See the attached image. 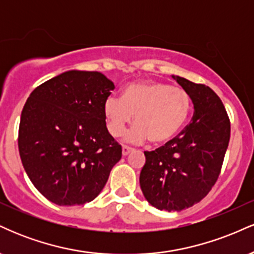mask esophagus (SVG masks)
<instances>
[{
  "mask_svg": "<svg viewBox=\"0 0 254 254\" xmlns=\"http://www.w3.org/2000/svg\"><path fill=\"white\" fill-rule=\"evenodd\" d=\"M132 151H133V148L127 147V145H123V148H122V154H123V156L129 155V154L132 153Z\"/></svg>",
  "mask_w": 254,
  "mask_h": 254,
  "instance_id": "34e87169",
  "label": "esophagus"
}]
</instances>
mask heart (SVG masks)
<instances>
[{"mask_svg":"<svg viewBox=\"0 0 254 254\" xmlns=\"http://www.w3.org/2000/svg\"><path fill=\"white\" fill-rule=\"evenodd\" d=\"M191 112V98L185 89L165 82L147 81L125 87L123 97L110 95L104 115L111 136L119 137L135 115L136 124L125 133V141L165 143L182 130Z\"/></svg>","mask_w":254,"mask_h":254,"instance_id":"obj_1","label":"heart"}]
</instances>
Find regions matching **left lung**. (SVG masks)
I'll use <instances>...</instances> for the list:
<instances>
[{
  "instance_id": "1",
  "label": "left lung",
  "mask_w": 254,
  "mask_h": 254,
  "mask_svg": "<svg viewBox=\"0 0 254 254\" xmlns=\"http://www.w3.org/2000/svg\"><path fill=\"white\" fill-rule=\"evenodd\" d=\"M190 95L191 123L173 139L144 151L139 185L159 210L180 211L203 199L216 183L228 148L230 123L222 101L205 84L172 76Z\"/></svg>"
}]
</instances>
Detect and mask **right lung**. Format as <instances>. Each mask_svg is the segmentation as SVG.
<instances>
[{
	"label": "right lung",
	"instance_id": "1",
	"mask_svg": "<svg viewBox=\"0 0 254 254\" xmlns=\"http://www.w3.org/2000/svg\"><path fill=\"white\" fill-rule=\"evenodd\" d=\"M115 83L99 71L69 70L38 86L21 112L19 153L28 178L57 205L100 193L122 147L110 135L104 103Z\"/></svg>",
	"mask_w": 254,
	"mask_h": 254
}]
</instances>
